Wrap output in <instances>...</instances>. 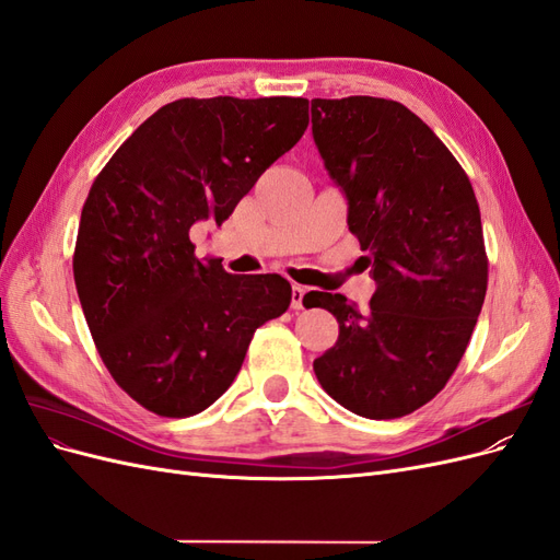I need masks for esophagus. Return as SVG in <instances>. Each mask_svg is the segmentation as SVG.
Segmentation results:
<instances>
[{
    "label": "esophagus",
    "mask_w": 560,
    "mask_h": 560,
    "mask_svg": "<svg viewBox=\"0 0 560 560\" xmlns=\"http://www.w3.org/2000/svg\"><path fill=\"white\" fill-rule=\"evenodd\" d=\"M306 287L303 284H294L292 287V308L294 311H303V299H306Z\"/></svg>",
    "instance_id": "1"
}]
</instances>
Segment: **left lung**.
<instances>
[{
	"label": "left lung",
	"instance_id": "obj_1",
	"mask_svg": "<svg viewBox=\"0 0 560 560\" xmlns=\"http://www.w3.org/2000/svg\"><path fill=\"white\" fill-rule=\"evenodd\" d=\"M313 138L348 198L378 290L360 311L308 292L338 319V341L313 362L327 395L371 420L409 416L460 364L488 287L477 196L448 147L401 103L315 97ZM308 308V306H306Z\"/></svg>",
	"mask_w": 560,
	"mask_h": 560
}]
</instances>
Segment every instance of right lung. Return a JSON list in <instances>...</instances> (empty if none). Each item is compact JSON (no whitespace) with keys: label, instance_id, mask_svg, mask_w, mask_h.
Wrapping results in <instances>:
<instances>
[{"label":"right lung","instance_id":"obj_1","mask_svg":"<svg viewBox=\"0 0 560 560\" xmlns=\"http://www.w3.org/2000/svg\"><path fill=\"white\" fill-rule=\"evenodd\" d=\"M308 128L306 97H182L116 149L83 202L74 282L116 385L147 411H206L238 374L254 331L292 303L278 273L196 259L189 231L219 226Z\"/></svg>","mask_w":560,"mask_h":560}]
</instances>
